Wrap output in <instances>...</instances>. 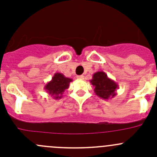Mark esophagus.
<instances>
[{"instance_id":"obj_1","label":"esophagus","mask_w":157,"mask_h":157,"mask_svg":"<svg viewBox=\"0 0 157 157\" xmlns=\"http://www.w3.org/2000/svg\"><path fill=\"white\" fill-rule=\"evenodd\" d=\"M77 78H78V79H83V78H84V76H83V75H78V76H77Z\"/></svg>"}]
</instances>
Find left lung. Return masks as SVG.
<instances>
[{
    "mask_svg": "<svg viewBox=\"0 0 157 157\" xmlns=\"http://www.w3.org/2000/svg\"><path fill=\"white\" fill-rule=\"evenodd\" d=\"M94 87L95 95L102 99H109L116 95V89L119 88L117 83L109 78L104 71H96L90 80Z\"/></svg>",
    "mask_w": 157,
    "mask_h": 157,
    "instance_id": "8db88e82",
    "label": "left lung"
}]
</instances>
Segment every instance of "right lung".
<instances>
[{
	"instance_id": "obj_1",
	"label": "right lung",
	"mask_w": 157,
	"mask_h": 157,
	"mask_svg": "<svg viewBox=\"0 0 157 157\" xmlns=\"http://www.w3.org/2000/svg\"><path fill=\"white\" fill-rule=\"evenodd\" d=\"M71 82H72L71 78L65 77L62 73L56 72L52 80L44 86V89L53 98L60 99L65 90L68 89Z\"/></svg>"
}]
</instances>
